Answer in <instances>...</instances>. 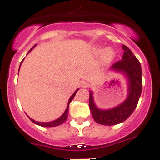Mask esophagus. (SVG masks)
Wrapping results in <instances>:
<instances>
[{
    "instance_id": "1",
    "label": "esophagus",
    "mask_w": 160,
    "mask_h": 160,
    "mask_svg": "<svg viewBox=\"0 0 160 160\" xmlns=\"http://www.w3.org/2000/svg\"><path fill=\"white\" fill-rule=\"evenodd\" d=\"M88 82H86V81H81L80 82V86H81L82 87H83V88H86V87H88Z\"/></svg>"
}]
</instances>
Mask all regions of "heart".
<instances>
[{
	"mask_svg": "<svg viewBox=\"0 0 160 160\" xmlns=\"http://www.w3.org/2000/svg\"><path fill=\"white\" fill-rule=\"evenodd\" d=\"M95 52L97 53H99L101 52V49L100 48H96ZM114 57V51L111 48H107L102 53V58L106 61V62H110L112 60Z\"/></svg>",
	"mask_w": 160,
	"mask_h": 160,
	"instance_id": "heart-1",
	"label": "heart"
}]
</instances>
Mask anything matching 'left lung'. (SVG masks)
<instances>
[{"label": "left lung", "instance_id": "left-lung-1", "mask_svg": "<svg viewBox=\"0 0 160 160\" xmlns=\"http://www.w3.org/2000/svg\"><path fill=\"white\" fill-rule=\"evenodd\" d=\"M124 50L122 60L114 63L111 70L124 73L128 83V96L125 101L111 109L102 110L95 105L93 92L90 91L89 106L93 118L97 123L112 126L128 119L135 111L142 93V69L140 62L128 46L122 45Z\"/></svg>", "mask_w": 160, "mask_h": 160}]
</instances>
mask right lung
<instances>
[{
  "mask_svg": "<svg viewBox=\"0 0 160 160\" xmlns=\"http://www.w3.org/2000/svg\"><path fill=\"white\" fill-rule=\"evenodd\" d=\"M35 46H36V45H34V46H32V49H31L30 50H29V53L31 51V50H32V49H33V48L35 47ZM22 62H23V61H22V62H21V65H22ZM21 65H20V67H21ZM20 67H19V70H20ZM78 90H79V89H77V90H76L75 92H74L73 94H72L71 97H70V99H69V101H68L67 107H66V111H65V112L63 113L62 115V116H61V117H59L58 118H57V119L53 120V121H52V122H37V121H35V120L32 119V118H29H29H30V120H31V121H32V122H33V123L37 124V125L41 126V127H44V128H52V127H57V126H59V125H61V124H62L63 122H64L65 121H66V118H67V117H68V112H69V105H70V102H71L72 100H73V97L75 96L76 93H77V91Z\"/></svg>",
  "mask_w": 160,
  "mask_h": 160,
  "instance_id": "obj_1",
  "label": "right lung"
}]
</instances>
